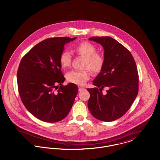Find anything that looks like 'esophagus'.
<instances>
[{
	"instance_id": "34e87169",
	"label": "esophagus",
	"mask_w": 160,
	"mask_h": 160,
	"mask_svg": "<svg viewBox=\"0 0 160 160\" xmlns=\"http://www.w3.org/2000/svg\"><path fill=\"white\" fill-rule=\"evenodd\" d=\"M85 90V88L84 87H81V86H79V91H83Z\"/></svg>"
}]
</instances>
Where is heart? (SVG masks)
Returning <instances> with one entry per match:
<instances>
[{
	"mask_svg": "<svg viewBox=\"0 0 160 160\" xmlns=\"http://www.w3.org/2000/svg\"><path fill=\"white\" fill-rule=\"evenodd\" d=\"M73 51L78 56L85 58L83 64V68L85 70L72 71L67 73V79L71 83L82 85L90 77L89 69L94 74L102 70L105 64V57L103 54L96 52V47L93 44L87 41L78 43L74 47ZM59 61L61 67L66 69L71 65L72 56L68 52L64 51L60 54Z\"/></svg>",
	"mask_w": 160,
	"mask_h": 160,
	"instance_id": "1",
	"label": "heart"
}]
</instances>
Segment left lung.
I'll use <instances>...</instances> for the list:
<instances>
[{
	"mask_svg": "<svg viewBox=\"0 0 160 160\" xmlns=\"http://www.w3.org/2000/svg\"><path fill=\"white\" fill-rule=\"evenodd\" d=\"M100 43L104 49L105 64L93 84L88 108L96 119L110 122L122 117L130 108L138 93L137 65L131 53L121 43L110 37L89 39ZM108 90L104 94L103 88Z\"/></svg>",
	"mask_w": 160,
	"mask_h": 160,
	"instance_id": "left-lung-1",
	"label": "left lung"
}]
</instances>
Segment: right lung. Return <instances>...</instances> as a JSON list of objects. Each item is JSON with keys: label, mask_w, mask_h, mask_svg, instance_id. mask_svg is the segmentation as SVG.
I'll return each mask as SVG.
<instances>
[{"label": "right lung", "mask_w": 160, "mask_h": 160, "mask_svg": "<svg viewBox=\"0 0 160 160\" xmlns=\"http://www.w3.org/2000/svg\"><path fill=\"white\" fill-rule=\"evenodd\" d=\"M75 39H46L26 54L19 64L17 80L22 102L32 115L44 122L64 119L75 101L78 87L73 83L62 85L65 78L59 59L65 43Z\"/></svg>", "instance_id": "add662e5"}]
</instances>
